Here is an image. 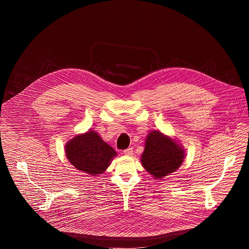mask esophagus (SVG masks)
I'll list each match as a JSON object with an SVG mask.
<instances>
[{
  "mask_svg": "<svg viewBox=\"0 0 249 249\" xmlns=\"http://www.w3.org/2000/svg\"><path fill=\"white\" fill-rule=\"evenodd\" d=\"M133 149L132 148H128V149H126V150H124L123 151V154L125 155V156H132L133 155Z\"/></svg>",
  "mask_w": 249,
  "mask_h": 249,
  "instance_id": "esophagus-1",
  "label": "esophagus"
}]
</instances>
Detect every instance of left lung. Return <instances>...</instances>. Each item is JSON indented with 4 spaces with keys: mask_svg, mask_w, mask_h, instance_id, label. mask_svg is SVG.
I'll use <instances>...</instances> for the list:
<instances>
[{
    "mask_svg": "<svg viewBox=\"0 0 249 249\" xmlns=\"http://www.w3.org/2000/svg\"><path fill=\"white\" fill-rule=\"evenodd\" d=\"M183 160V148L168 136L159 131H153L147 136L141 162L155 178L161 179L174 172Z\"/></svg>",
    "mask_w": 249,
    "mask_h": 249,
    "instance_id": "left-lung-1",
    "label": "left lung"
}]
</instances>
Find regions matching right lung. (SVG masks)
Listing matches in <instances>:
<instances>
[{
  "instance_id": "obj_1",
  "label": "right lung",
  "mask_w": 249,
  "mask_h": 249,
  "mask_svg": "<svg viewBox=\"0 0 249 249\" xmlns=\"http://www.w3.org/2000/svg\"><path fill=\"white\" fill-rule=\"evenodd\" d=\"M65 149L67 159L72 165L91 176L103 173L117 155L92 130L71 139Z\"/></svg>"
}]
</instances>
